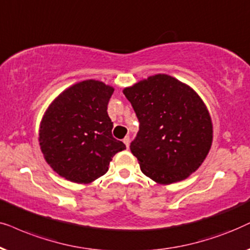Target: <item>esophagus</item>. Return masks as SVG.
<instances>
[{"mask_svg": "<svg viewBox=\"0 0 250 250\" xmlns=\"http://www.w3.org/2000/svg\"><path fill=\"white\" fill-rule=\"evenodd\" d=\"M123 143H125V146H127V148H128L129 145H130V138H129V136H127V137L123 138Z\"/></svg>", "mask_w": 250, "mask_h": 250, "instance_id": "esophagus-1", "label": "esophagus"}]
</instances>
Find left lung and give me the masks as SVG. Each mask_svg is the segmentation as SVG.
<instances>
[{
	"instance_id": "1",
	"label": "left lung",
	"mask_w": 250,
	"mask_h": 250,
	"mask_svg": "<svg viewBox=\"0 0 250 250\" xmlns=\"http://www.w3.org/2000/svg\"><path fill=\"white\" fill-rule=\"evenodd\" d=\"M139 120L131 153L145 176L162 185L188 178L210 151L212 122L191 86L155 74L123 89Z\"/></svg>"
}]
</instances>
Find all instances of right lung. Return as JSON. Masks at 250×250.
Segmentation results:
<instances>
[{
  "label": "right lung",
  "instance_id": "right-lung-1",
  "mask_svg": "<svg viewBox=\"0 0 250 250\" xmlns=\"http://www.w3.org/2000/svg\"><path fill=\"white\" fill-rule=\"evenodd\" d=\"M114 88L97 80L75 83L53 99L40 123V147L59 176L89 184L125 148L112 136L107 105Z\"/></svg>",
  "mask_w": 250,
  "mask_h": 250
}]
</instances>
